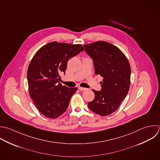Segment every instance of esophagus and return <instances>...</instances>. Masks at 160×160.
I'll list each match as a JSON object with an SVG mask.
<instances>
[{
  "instance_id": "esophagus-1",
  "label": "esophagus",
  "mask_w": 160,
  "mask_h": 160,
  "mask_svg": "<svg viewBox=\"0 0 160 160\" xmlns=\"http://www.w3.org/2000/svg\"><path fill=\"white\" fill-rule=\"evenodd\" d=\"M78 90H81V91H83V90H87V88L79 87H78Z\"/></svg>"
}]
</instances>
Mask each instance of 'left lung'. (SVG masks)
I'll list each match as a JSON object with an SVG mask.
<instances>
[{
	"label": "left lung",
	"mask_w": 160,
	"mask_h": 160,
	"mask_svg": "<svg viewBox=\"0 0 160 160\" xmlns=\"http://www.w3.org/2000/svg\"><path fill=\"white\" fill-rule=\"evenodd\" d=\"M93 62L95 73L103 77L100 91L92 90L95 98L88 108L100 116L115 112L126 97L130 85L131 68L124 53L116 46L104 41L83 45Z\"/></svg>",
	"instance_id": "8db88e82"
}]
</instances>
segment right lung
<instances>
[{
    "instance_id": "obj_1",
    "label": "right lung",
    "mask_w": 160,
    "mask_h": 160,
    "mask_svg": "<svg viewBox=\"0 0 160 160\" xmlns=\"http://www.w3.org/2000/svg\"><path fill=\"white\" fill-rule=\"evenodd\" d=\"M83 51L82 45L52 42L41 47L32 59L27 70L29 94L38 111L56 118L68 108L77 87L68 88L59 82L68 60Z\"/></svg>"
}]
</instances>
